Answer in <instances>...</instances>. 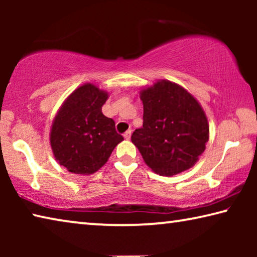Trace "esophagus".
<instances>
[{"mask_svg":"<svg viewBox=\"0 0 257 257\" xmlns=\"http://www.w3.org/2000/svg\"><path fill=\"white\" fill-rule=\"evenodd\" d=\"M123 137L125 141H129L130 137H132V130H127V132L123 134Z\"/></svg>","mask_w":257,"mask_h":257,"instance_id":"obj_1","label":"esophagus"}]
</instances>
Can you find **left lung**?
Returning a JSON list of instances; mask_svg holds the SVG:
<instances>
[{
  "instance_id": "1",
  "label": "left lung",
  "mask_w": 257,
  "mask_h": 257,
  "mask_svg": "<svg viewBox=\"0 0 257 257\" xmlns=\"http://www.w3.org/2000/svg\"><path fill=\"white\" fill-rule=\"evenodd\" d=\"M143 127L132 136L145 163L160 176L188 170L205 151L210 136L203 107L184 87L158 80L141 89Z\"/></svg>"
}]
</instances>
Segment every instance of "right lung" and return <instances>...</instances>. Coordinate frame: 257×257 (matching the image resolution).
<instances>
[{
    "mask_svg": "<svg viewBox=\"0 0 257 257\" xmlns=\"http://www.w3.org/2000/svg\"><path fill=\"white\" fill-rule=\"evenodd\" d=\"M108 93L86 82L69 95L52 123L50 144L60 165L75 175H93L123 141L102 113Z\"/></svg>",
    "mask_w": 257,
    "mask_h": 257,
    "instance_id": "1",
    "label": "right lung"
}]
</instances>
